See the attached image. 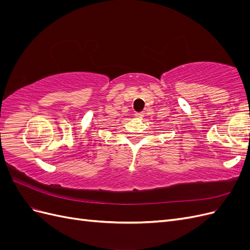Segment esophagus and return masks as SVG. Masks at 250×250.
I'll use <instances>...</instances> for the list:
<instances>
[{
	"mask_svg": "<svg viewBox=\"0 0 250 250\" xmlns=\"http://www.w3.org/2000/svg\"><path fill=\"white\" fill-rule=\"evenodd\" d=\"M135 117H137V119H142L144 117V112H138L135 113Z\"/></svg>",
	"mask_w": 250,
	"mask_h": 250,
	"instance_id": "34e87169",
	"label": "esophagus"
}]
</instances>
